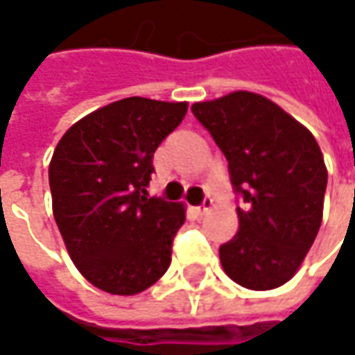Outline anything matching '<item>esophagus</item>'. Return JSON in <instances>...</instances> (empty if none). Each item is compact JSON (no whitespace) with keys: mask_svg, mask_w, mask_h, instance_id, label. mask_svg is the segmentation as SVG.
Listing matches in <instances>:
<instances>
[{"mask_svg":"<svg viewBox=\"0 0 355 355\" xmlns=\"http://www.w3.org/2000/svg\"><path fill=\"white\" fill-rule=\"evenodd\" d=\"M212 207H214V202H212V198H205V202H202L200 207L194 208V212H196L198 216H202V214H207L208 210H212Z\"/></svg>","mask_w":355,"mask_h":355,"instance_id":"34e87169","label":"esophagus"}]
</instances>
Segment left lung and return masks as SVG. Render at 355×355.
<instances>
[{"instance_id":"8db88e82","label":"left lung","mask_w":355,"mask_h":355,"mask_svg":"<svg viewBox=\"0 0 355 355\" xmlns=\"http://www.w3.org/2000/svg\"><path fill=\"white\" fill-rule=\"evenodd\" d=\"M220 147L244 208L220 246L224 272L248 290H274L302 266L316 240L328 168L314 135L274 101L250 91L193 105Z\"/></svg>"}]
</instances>
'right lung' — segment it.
Wrapping results in <instances>:
<instances>
[{"mask_svg":"<svg viewBox=\"0 0 355 355\" xmlns=\"http://www.w3.org/2000/svg\"><path fill=\"white\" fill-rule=\"evenodd\" d=\"M189 103L127 97L79 119L49 162L55 223L73 264L103 292L135 296L171 264L182 202L148 198L153 155Z\"/></svg>","mask_w":355,"mask_h":355,"instance_id":"obj_1","label":"right lung"}]
</instances>
